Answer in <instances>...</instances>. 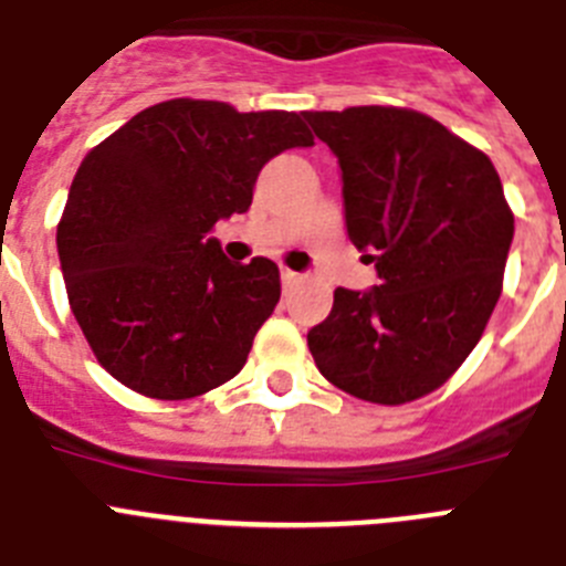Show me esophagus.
<instances>
[{
	"label": "esophagus",
	"instance_id": "34e87169",
	"mask_svg": "<svg viewBox=\"0 0 566 566\" xmlns=\"http://www.w3.org/2000/svg\"><path fill=\"white\" fill-rule=\"evenodd\" d=\"M298 282H302V276H298V273H293V271H287V268H284V271H282V284H284V290L293 287V284H298Z\"/></svg>",
	"mask_w": 566,
	"mask_h": 566
}]
</instances>
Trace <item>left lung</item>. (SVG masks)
<instances>
[{
  "label": "left lung",
  "instance_id": "8db88e82",
  "mask_svg": "<svg viewBox=\"0 0 566 566\" xmlns=\"http://www.w3.org/2000/svg\"><path fill=\"white\" fill-rule=\"evenodd\" d=\"M338 155L346 233L378 268L369 293L335 290L307 333L346 395L403 406L440 389L480 344L502 295L513 211L491 157L406 106L304 112Z\"/></svg>",
  "mask_w": 566,
  "mask_h": 566
}]
</instances>
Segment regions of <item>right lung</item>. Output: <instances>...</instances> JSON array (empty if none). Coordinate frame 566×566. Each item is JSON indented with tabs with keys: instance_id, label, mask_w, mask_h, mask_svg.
I'll list each match as a JSON object with an SVG mask.
<instances>
[{
	"instance_id": "right-lung-1",
	"label": "right lung",
	"mask_w": 566,
	"mask_h": 566,
	"mask_svg": "<svg viewBox=\"0 0 566 566\" xmlns=\"http://www.w3.org/2000/svg\"><path fill=\"white\" fill-rule=\"evenodd\" d=\"M293 146H313L295 112L171 98L81 160L55 245L81 333L126 389L191 400L245 366L282 279L271 259L228 262L208 233Z\"/></svg>"
}]
</instances>
